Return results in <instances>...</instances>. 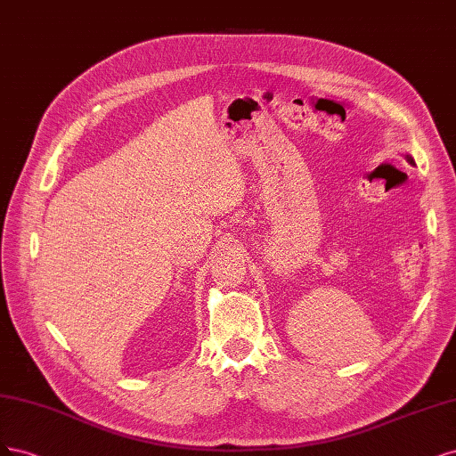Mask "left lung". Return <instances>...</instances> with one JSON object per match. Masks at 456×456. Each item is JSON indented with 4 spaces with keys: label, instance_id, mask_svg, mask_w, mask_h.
I'll return each mask as SVG.
<instances>
[{
    "label": "left lung",
    "instance_id": "8db88e82",
    "mask_svg": "<svg viewBox=\"0 0 456 456\" xmlns=\"http://www.w3.org/2000/svg\"><path fill=\"white\" fill-rule=\"evenodd\" d=\"M405 159H407V160H409V163H411V165H415V160H413V157H409V155H407V157H405Z\"/></svg>",
    "mask_w": 456,
    "mask_h": 456
}]
</instances>
